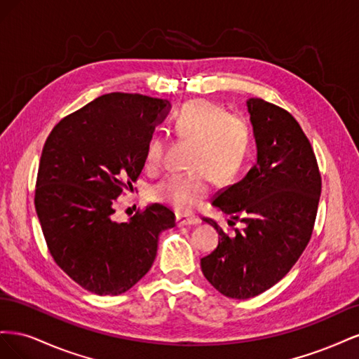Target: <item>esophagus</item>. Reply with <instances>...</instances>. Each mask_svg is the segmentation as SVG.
<instances>
[{
	"instance_id": "34e87169",
	"label": "esophagus",
	"mask_w": 359,
	"mask_h": 359,
	"mask_svg": "<svg viewBox=\"0 0 359 359\" xmlns=\"http://www.w3.org/2000/svg\"><path fill=\"white\" fill-rule=\"evenodd\" d=\"M201 223V220L198 217H190V215H184V214H178L177 215V226L182 227V226H198Z\"/></svg>"
}]
</instances>
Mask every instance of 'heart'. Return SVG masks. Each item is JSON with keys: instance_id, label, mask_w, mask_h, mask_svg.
Segmentation results:
<instances>
[{"instance_id": "b5f03b06", "label": "heart", "mask_w": 359, "mask_h": 359, "mask_svg": "<svg viewBox=\"0 0 359 359\" xmlns=\"http://www.w3.org/2000/svg\"><path fill=\"white\" fill-rule=\"evenodd\" d=\"M172 130L180 139L194 142L190 173H175L160 181L153 198L180 212H189L210 194L212 178L232 180L250 151V128L240 115L227 114L222 106L196 99L184 103L172 116ZM165 154V140L153 136L145 151V166L158 169Z\"/></svg>"}]
</instances>
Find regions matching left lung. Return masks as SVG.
Returning a JSON list of instances; mask_svg holds the SVG:
<instances>
[{"label":"left lung","instance_id":"8db88e82","mask_svg":"<svg viewBox=\"0 0 359 359\" xmlns=\"http://www.w3.org/2000/svg\"><path fill=\"white\" fill-rule=\"evenodd\" d=\"M247 109L257 148L256 165L240 181L217 194L214 208L245 224L201 259L205 278L222 295L253 298L283 278L306 250L316 220L320 173L301 126L287 111L262 99Z\"/></svg>","mask_w":359,"mask_h":359}]
</instances>
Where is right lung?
Returning a JSON list of instances; mask_svg holds the SVG:
<instances>
[{"mask_svg": "<svg viewBox=\"0 0 359 359\" xmlns=\"http://www.w3.org/2000/svg\"><path fill=\"white\" fill-rule=\"evenodd\" d=\"M168 100L111 93L62 118L43 147L36 211L49 252L76 283L97 295H119L153 265L158 235L175 214L158 203L116 223L115 201L145 166Z\"/></svg>", "mask_w": 359, "mask_h": 359, "instance_id": "right-lung-1", "label": "right lung"}]
</instances>
